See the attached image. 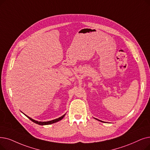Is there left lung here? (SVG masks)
<instances>
[{
    "mask_svg": "<svg viewBox=\"0 0 150 150\" xmlns=\"http://www.w3.org/2000/svg\"><path fill=\"white\" fill-rule=\"evenodd\" d=\"M96 120H97V119H96V118H95ZM99 121H100V122H103V121H101V120H99Z\"/></svg>",
    "mask_w": 150,
    "mask_h": 150,
    "instance_id": "1",
    "label": "left lung"
}]
</instances>
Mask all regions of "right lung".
I'll return each instance as SVG.
<instances>
[{"instance_id": "obj_1", "label": "right lung", "mask_w": 150, "mask_h": 150, "mask_svg": "<svg viewBox=\"0 0 150 150\" xmlns=\"http://www.w3.org/2000/svg\"><path fill=\"white\" fill-rule=\"evenodd\" d=\"M22 113H23V112H22ZM23 113L25 116H26L28 117V118L29 120H30L32 121H33L34 122L37 124V125H42V126H43V125H51V124L55 123V122H57V121H59L61 120L64 118V117L65 116V115H66V114H64V115H62V116L59 117V118H58L55 119V120H51V121H36V120H33L32 118H30L29 116H27L26 115H25L24 113Z\"/></svg>"}]
</instances>
